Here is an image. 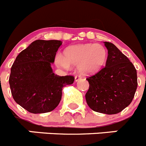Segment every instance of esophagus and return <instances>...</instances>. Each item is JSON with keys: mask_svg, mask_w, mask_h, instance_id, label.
Returning a JSON list of instances; mask_svg holds the SVG:
<instances>
[{"mask_svg": "<svg viewBox=\"0 0 146 146\" xmlns=\"http://www.w3.org/2000/svg\"><path fill=\"white\" fill-rule=\"evenodd\" d=\"M81 78H82V77H81L80 76H75V82H78V81L80 80Z\"/></svg>", "mask_w": 146, "mask_h": 146, "instance_id": "obj_1", "label": "esophagus"}]
</instances>
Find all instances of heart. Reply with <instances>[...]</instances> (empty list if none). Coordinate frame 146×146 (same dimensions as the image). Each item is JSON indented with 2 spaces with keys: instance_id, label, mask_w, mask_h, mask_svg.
<instances>
[{
  "instance_id": "1",
  "label": "heart",
  "mask_w": 146,
  "mask_h": 146,
  "mask_svg": "<svg viewBox=\"0 0 146 146\" xmlns=\"http://www.w3.org/2000/svg\"><path fill=\"white\" fill-rule=\"evenodd\" d=\"M107 52L103 45L86 43L71 45L64 50V56H56V65L65 69L78 65V70L89 75L98 71L106 63Z\"/></svg>"
}]
</instances>
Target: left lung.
Returning <instances> with one entry per match:
<instances>
[{
    "instance_id": "8db88e82",
    "label": "left lung",
    "mask_w": 146,
    "mask_h": 146,
    "mask_svg": "<svg viewBox=\"0 0 146 146\" xmlns=\"http://www.w3.org/2000/svg\"><path fill=\"white\" fill-rule=\"evenodd\" d=\"M108 50L106 65L87 78L90 84L86 101L93 111L106 115L120 112L132 101L137 87V70L114 44L104 42Z\"/></svg>"
}]
</instances>
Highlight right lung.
<instances>
[{
    "instance_id": "1",
    "label": "right lung",
    "mask_w": 146,
    "mask_h": 146,
    "mask_svg": "<svg viewBox=\"0 0 146 146\" xmlns=\"http://www.w3.org/2000/svg\"><path fill=\"white\" fill-rule=\"evenodd\" d=\"M62 42L37 40L18 54L11 68L9 85L14 100L28 111L45 113L54 110L62 98V88L74 77L54 74L51 64Z\"/></svg>"
}]
</instances>
